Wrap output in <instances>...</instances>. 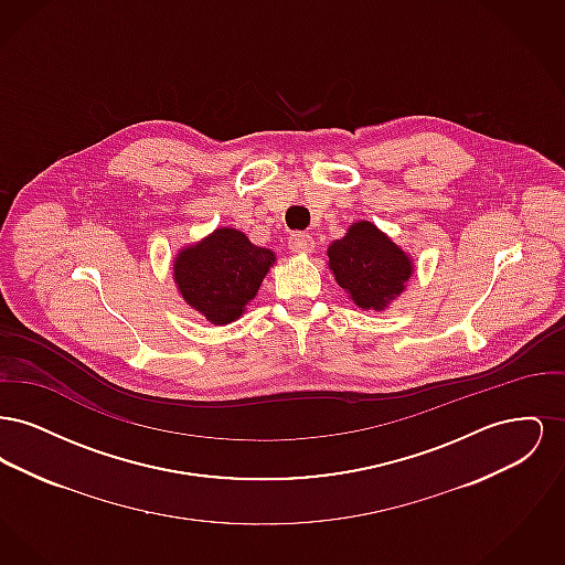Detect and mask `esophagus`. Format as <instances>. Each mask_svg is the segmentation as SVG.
<instances>
[{
	"mask_svg": "<svg viewBox=\"0 0 565 565\" xmlns=\"http://www.w3.org/2000/svg\"><path fill=\"white\" fill-rule=\"evenodd\" d=\"M288 245L295 254H311L313 252V237L309 233H302V231H296L290 237H288Z\"/></svg>",
	"mask_w": 565,
	"mask_h": 565,
	"instance_id": "esophagus-1",
	"label": "esophagus"
}]
</instances>
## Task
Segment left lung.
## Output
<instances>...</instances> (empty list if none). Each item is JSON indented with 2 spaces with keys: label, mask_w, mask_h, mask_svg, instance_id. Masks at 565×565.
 <instances>
[{
  "label": "left lung",
  "mask_w": 565,
  "mask_h": 565,
  "mask_svg": "<svg viewBox=\"0 0 565 565\" xmlns=\"http://www.w3.org/2000/svg\"><path fill=\"white\" fill-rule=\"evenodd\" d=\"M328 260L351 300L375 311L403 292L413 273L408 256L371 222L351 224L348 235L328 247Z\"/></svg>",
  "instance_id": "8db88e82"
}]
</instances>
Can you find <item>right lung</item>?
<instances>
[{"label":"right lung","instance_id":"right-lung-1","mask_svg":"<svg viewBox=\"0 0 565 565\" xmlns=\"http://www.w3.org/2000/svg\"><path fill=\"white\" fill-rule=\"evenodd\" d=\"M273 263L275 254L254 245L242 231L217 228L175 258L173 277L190 307L220 326L242 316Z\"/></svg>","mask_w":565,"mask_h":565}]
</instances>
